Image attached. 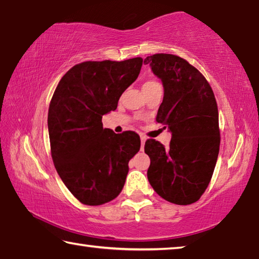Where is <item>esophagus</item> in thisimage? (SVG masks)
<instances>
[{
	"mask_svg": "<svg viewBox=\"0 0 259 259\" xmlns=\"http://www.w3.org/2000/svg\"><path fill=\"white\" fill-rule=\"evenodd\" d=\"M140 142H142V150H144V145H145V142H146V137L145 136H140Z\"/></svg>",
	"mask_w": 259,
	"mask_h": 259,
	"instance_id": "1",
	"label": "esophagus"
}]
</instances>
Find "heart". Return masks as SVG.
Masks as SVG:
<instances>
[{
  "label": "heart",
  "instance_id": "1",
  "mask_svg": "<svg viewBox=\"0 0 259 259\" xmlns=\"http://www.w3.org/2000/svg\"><path fill=\"white\" fill-rule=\"evenodd\" d=\"M156 82H154V81H147V82H145L144 83V85L143 87H146V85H152V84H155Z\"/></svg>",
  "mask_w": 259,
  "mask_h": 259
}]
</instances>
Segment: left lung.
<instances>
[{
  "mask_svg": "<svg viewBox=\"0 0 259 259\" xmlns=\"http://www.w3.org/2000/svg\"><path fill=\"white\" fill-rule=\"evenodd\" d=\"M163 85L156 122L171 133L170 145L145 143L151 164L147 178L157 194L171 203L198 201L208 187L219 153L218 108L211 87L185 59L170 54L146 57Z\"/></svg>",
  "mask_w": 259,
  "mask_h": 259,
  "instance_id": "left-lung-1",
  "label": "left lung"
}]
</instances>
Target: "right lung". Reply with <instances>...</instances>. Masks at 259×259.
<instances>
[{
    "instance_id": "1",
    "label": "right lung",
    "mask_w": 259,
    "mask_h": 259,
    "mask_svg": "<svg viewBox=\"0 0 259 259\" xmlns=\"http://www.w3.org/2000/svg\"><path fill=\"white\" fill-rule=\"evenodd\" d=\"M142 65L140 57L84 61L61 77L52 96L48 113L51 156L61 181L82 203L109 202L124 186L129 161L140 148L139 136L104 129L102 119L115 111Z\"/></svg>"
}]
</instances>
